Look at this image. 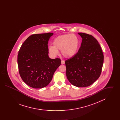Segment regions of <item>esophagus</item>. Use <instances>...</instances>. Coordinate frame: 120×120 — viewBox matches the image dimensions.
<instances>
[{"mask_svg": "<svg viewBox=\"0 0 120 120\" xmlns=\"http://www.w3.org/2000/svg\"><path fill=\"white\" fill-rule=\"evenodd\" d=\"M61 64L63 65V64H65V61H63V60H62L61 61Z\"/></svg>", "mask_w": 120, "mask_h": 120, "instance_id": "esophagus-1", "label": "esophagus"}]
</instances>
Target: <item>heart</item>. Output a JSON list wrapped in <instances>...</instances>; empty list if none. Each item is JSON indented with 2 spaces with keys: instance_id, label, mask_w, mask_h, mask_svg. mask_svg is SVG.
<instances>
[{
  "instance_id": "b5f03b06",
  "label": "heart",
  "mask_w": 120,
  "mask_h": 120,
  "mask_svg": "<svg viewBox=\"0 0 120 120\" xmlns=\"http://www.w3.org/2000/svg\"><path fill=\"white\" fill-rule=\"evenodd\" d=\"M53 46H50L48 50L52 56L56 57L58 50L61 51L64 57L70 58L77 53L80 45L78 38L75 34H68L60 35L55 38L52 42Z\"/></svg>"
}]
</instances>
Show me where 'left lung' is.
Instances as JSON below:
<instances>
[{"mask_svg":"<svg viewBox=\"0 0 120 120\" xmlns=\"http://www.w3.org/2000/svg\"><path fill=\"white\" fill-rule=\"evenodd\" d=\"M82 39L78 52L66 60V75L73 86L85 87L93 84L100 76L103 54L97 40L92 35L78 33Z\"/></svg>","mask_w":120,"mask_h":120,"instance_id":"left-lung-1","label":"left lung"}]
</instances>
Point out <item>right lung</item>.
I'll return each mask as SVG.
<instances>
[{"instance_id":"1","label":"right lung","mask_w":120,"mask_h":120,"mask_svg":"<svg viewBox=\"0 0 120 120\" xmlns=\"http://www.w3.org/2000/svg\"><path fill=\"white\" fill-rule=\"evenodd\" d=\"M52 33L32 34L24 41L18 52L17 64L23 81L34 89H40L51 82L61 65L60 58L49 56L48 41Z\"/></svg>"}]
</instances>
